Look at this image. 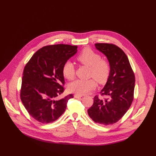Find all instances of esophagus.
I'll return each mask as SVG.
<instances>
[{"mask_svg": "<svg viewBox=\"0 0 156 156\" xmlns=\"http://www.w3.org/2000/svg\"><path fill=\"white\" fill-rule=\"evenodd\" d=\"M74 96H75V98H81L83 97V95H80V94H75Z\"/></svg>", "mask_w": 156, "mask_h": 156, "instance_id": "esophagus-1", "label": "esophagus"}]
</instances>
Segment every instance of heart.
<instances>
[{
    "mask_svg": "<svg viewBox=\"0 0 156 156\" xmlns=\"http://www.w3.org/2000/svg\"><path fill=\"white\" fill-rule=\"evenodd\" d=\"M76 60L79 63L90 67V77L95 78L99 83L103 84L107 81L111 73V64L107 58H101L100 54L91 48H85L77 56ZM62 72L63 76L69 81L74 79L75 68L70 61L64 64ZM95 80L77 79L69 84V91L80 95L86 94L96 88Z\"/></svg>",
    "mask_w": 156,
    "mask_h": 156,
    "instance_id": "1",
    "label": "heart"
}]
</instances>
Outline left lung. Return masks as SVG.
I'll return each mask as SVG.
<instances>
[{"instance_id": "obj_1", "label": "left lung", "mask_w": 156, "mask_h": 156, "mask_svg": "<svg viewBox=\"0 0 156 156\" xmlns=\"http://www.w3.org/2000/svg\"><path fill=\"white\" fill-rule=\"evenodd\" d=\"M96 48L105 54L111 64V73L101 96L94 98L88 114L96 123L112 125L129 109L134 98L135 77L127 55L112 44L98 43Z\"/></svg>"}]
</instances>
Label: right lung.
I'll return each instance as SVG.
<instances>
[{
	"label": "right lung",
	"mask_w": 156,
	"mask_h": 156,
	"mask_svg": "<svg viewBox=\"0 0 156 156\" xmlns=\"http://www.w3.org/2000/svg\"><path fill=\"white\" fill-rule=\"evenodd\" d=\"M77 46L56 44L44 46L33 55L23 70L20 97L29 115L43 124L52 123L65 111L69 94L64 90L62 66L77 53Z\"/></svg>",
	"instance_id": "add662e5"
}]
</instances>
